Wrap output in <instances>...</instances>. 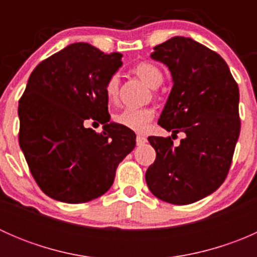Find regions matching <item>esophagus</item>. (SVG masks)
I'll list each match as a JSON object with an SVG mask.
<instances>
[{"label": "esophagus", "instance_id": "obj_1", "mask_svg": "<svg viewBox=\"0 0 257 257\" xmlns=\"http://www.w3.org/2000/svg\"><path fill=\"white\" fill-rule=\"evenodd\" d=\"M145 143H147V138H145L144 136H141V134H139V136H137V144L143 145Z\"/></svg>", "mask_w": 257, "mask_h": 257}]
</instances>
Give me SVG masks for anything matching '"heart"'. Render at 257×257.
Masks as SVG:
<instances>
[{"label": "heart", "mask_w": 257, "mask_h": 257, "mask_svg": "<svg viewBox=\"0 0 257 257\" xmlns=\"http://www.w3.org/2000/svg\"><path fill=\"white\" fill-rule=\"evenodd\" d=\"M134 72L145 84L150 88H157L163 82V73L157 66L148 62H142L134 67ZM120 79L118 74H113L105 83V95L109 102H115L119 94ZM154 118L152 108H125L114 115V121L131 131L143 133L148 129L150 121Z\"/></svg>", "instance_id": "obj_1"}]
</instances>
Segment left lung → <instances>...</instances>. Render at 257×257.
Wrapping results in <instances>:
<instances>
[{
    "label": "left lung",
    "instance_id": "left-lung-1",
    "mask_svg": "<svg viewBox=\"0 0 257 257\" xmlns=\"http://www.w3.org/2000/svg\"><path fill=\"white\" fill-rule=\"evenodd\" d=\"M153 59L173 77L172 92L158 124L186 138L175 147L170 137H149L157 152L145 173L149 190L175 205L195 203L226 179L240 134L239 87L220 54L186 37L154 47Z\"/></svg>",
    "mask_w": 257,
    "mask_h": 257
}]
</instances>
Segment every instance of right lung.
Instances as JSON below:
<instances>
[{"mask_svg": "<svg viewBox=\"0 0 257 257\" xmlns=\"http://www.w3.org/2000/svg\"><path fill=\"white\" fill-rule=\"evenodd\" d=\"M121 54L78 42L41 62L18 103L20 147L41 190L54 200L87 203L112 186L119 163L136 147L131 129L109 123L105 83ZM87 118L103 124L85 128Z\"/></svg>", "mask_w": 257, "mask_h": 257, "instance_id": "obj_1", "label": "right lung"}]
</instances>
